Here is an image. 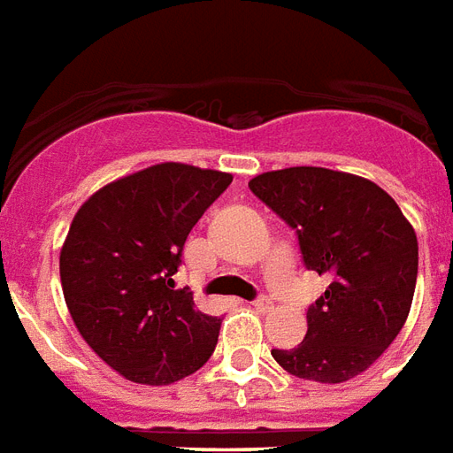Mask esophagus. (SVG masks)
I'll return each instance as SVG.
<instances>
[{"mask_svg": "<svg viewBox=\"0 0 453 453\" xmlns=\"http://www.w3.org/2000/svg\"><path fill=\"white\" fill-rule=\"evenodd\" d=\"M253 306H256V309H258V311H270V309H273V299H270V296H265V295H260L258 299H256V302H253Z\"/></svg>", "mask_w": 453, "mask_h": 453, "instance_id": "1", "label": "esophagus"}]
</instances>
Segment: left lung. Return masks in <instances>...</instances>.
I'll return each instance as SVG.
<instances>
[{
	"instance_id": "8db88e82",
	"label": "left lung",
	"mask_w": 453,
	"mask_h": 453,
	"mask_svg": "<svg viewBox=\"0 0 453 453\" xmlns=\"http://www.w3.org/2000/svg\"><path fill=\"white\" fill-rule=\"evenodd\" d=\"M249 188L296 231L306 270L331 277L306 311V338L292 349H273L275 362L321 384L362 374L411 311L418 280L411 222L376 183L331 168L267 171Z\"/></svg>"
}]
</instances>
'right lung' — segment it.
Segmentation results:
<instances>
[{"label": "right lung", "mask_w": 453, "mask_h": 453, "mask_svg": "<svg viewBox=\"0 0 453 453\" xmlns=\"http://www.w3.org/2000/svg\"><path fill=\"white\" fill-rule=\"evenodd\" d=\"M231 173L157 164L104 186L79 207L59 253L74 326L105 365L134 384L166 386L212 357L222 319L176 289L190 229Z\"/></svg>", "instance_id": "right-lung-1"}]
</instances>
